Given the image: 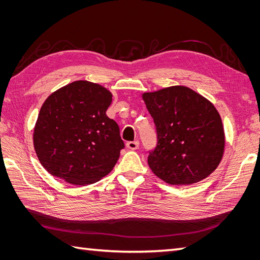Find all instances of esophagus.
Segmentation results:
<instances>
[{
	"label": "esophagus",
	"instance_id": "esophagus-1",
	"mask_svg": "<svg viewBox=\"0 0 260 260\" xmlns=\"http://www.w3.org/2000/svg\"><path fill=\"white\" fill-rule=\"evenodd\" d=\"M127 147L130 149H137L139 147V141H130V142L127 143Z\"/></svg>",
	"mask_w": 260,
	"mask_h": 260
}]
</instances>
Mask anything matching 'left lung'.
Instances as JSON below:
<instances>
[{"label":"left lung","mask_w":260,"mask_h":260,"mask_svg":"<svg viewBox=\"0 0 260 260\" xmlns=\"http://www.w3.org/2000/svg\"><path fill=\"white\" fill-rule=\"evenodd\" d=\"M157 131L147 162L165 182L188 185L207 178L224 151L223 125L212 103L183 85L142 95Z\"/></svg>","instance_id":"1"}]
</instances>
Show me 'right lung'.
<instances>
[{
  "label": "right lung",
  "instance_id": "1",
  "mask_svg": "<svg viewBox=\"0 0 260 260\" xmlns=\"http://www.w3.org/2000/svg\"><path fill=\"white\" fill-rule=\"evenodd\" d=\"M112 98L104 86L78 80L45 100L34 145L46 171L70 184L86 185L113 170L124 143L117 122L106 115Z\"/></svg>",
  "mask_w": 260,
  "mask_h": 260
}]
</instances>
